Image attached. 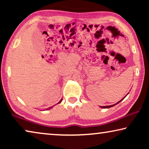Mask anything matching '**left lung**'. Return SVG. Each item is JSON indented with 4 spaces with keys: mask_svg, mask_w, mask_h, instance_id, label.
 Segmentation results:
<instances>
[{
    "mask_svg": "<svg viewBox=\"0 0 149 149\" xmlns=\"http://www.w3.org/2000/svg\"><path fill=\"white\" fill-rule=\"evenodd\" d=\"M127 94H128V93H127ZM126 95H125V97H123V99H122V100H120V101H119V102H118L117 103H116V104H113V105H110V106H105V107H100L101 108H102V109H109V108H111V107H114V106H115L116 104H117L118 103H119L120 102H121L122 100H123L124 99V98H125V97H126Z\"/></svg>",
    "mask_w": 149,
    "mask_h": 149,
    "instance_id": "8db88e82",
    "label": "left lung"
}]
</instances>
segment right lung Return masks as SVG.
<instances>
[{"mask_svg": "<svg viewBox=\"0 0 149 149\" xmlns=\"http://www.w3.org/2000/svg\"><path fill=\"white\" fill-rule=\"evenodd\" d=\"M62 100H61L60 101V102H59L58 103V104H60V102H62ZM52 107H49V108H48V109H46V110H48V109H52Z\"/></svg>", "mask_w": 149, "mask_h": 149, "instance_id": "obj_1", "label": "right lung"}]
</instances>
